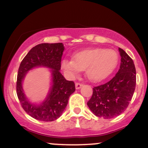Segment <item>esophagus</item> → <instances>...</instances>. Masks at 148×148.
Masks as SVG:
<instances>
[{"label":"esophagus","instance_id":"1","mask_svg":"<svg viewBox=\"0 0 148 148\" xmlns=\"http://www.w3.org/2000/svg\"><path fill=\"white\" fill-rule=\"evenodd\" d=\"M75 86H76V89H79V88H81V87L83 86V84H81V83H76L75 84Z\"/></svg>","mask_w":148,"mask_h":148}]
</instances>
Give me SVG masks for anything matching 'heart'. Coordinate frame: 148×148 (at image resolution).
I'll return each mask as SVG.
<instances>
[{"mask_svg": "<svg viewBox=\"0 0 148 148\" xmlns=\"http://www.w3.org/2000/svg\"><path fill=\"white\" fill-rule=\"evenodd\" d=\"M118 62V55L115 51L95 49L77 53L73 56V60L64 59L61 67L69 77H75L80 70H84L90 81L97 82L109 75Z\"/></svg>", "mask_w": 148, "mask_h": 148, "instance_id": "obj_1", "label": "heart"}]
</instances>
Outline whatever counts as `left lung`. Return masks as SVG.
Listing matches in <instances>:
<instances>
[{
  "mask_svg": "<svg viewBox=\"0 0 148 148\" xmlns=\"http://www.w3.org/2000/svg\"><path fill=\"white\" fill-rule=\"evenodd\" d=\"M121 56L120 69L113 79L93 88L92 95L87 104L96 116L111 119L126 110L132 100L136 83L134 61L123 49L119 48Z\"/></svg>",
  "mask_w": 148,
  "mask_h": 148,
  "instance_id": "obj_1",
  "label": "left lung"
}]
</instances>
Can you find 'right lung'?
Wrapping results in <instances>:
<instances>
[{"label":"right lung","mask_w":148,"mask_h":148,"mask_svg":"<svg viewBox=\"0 0 148 148\" xmlns=\"http://www.w3.org/2000/svg\"><path fill=\"white\" fill-rule=\"evenodd\" d=\"M62 43H43L30 50L20 64L16 81V94L23 110L32 118L44 122L57 120L63 113L69 97L75 91L74 81H67L60 70L64 51ZM36 66L52 69V86L41 105L30 103L23 92L22 81L25 74Z\"/></svg>","instance_id":"add662e5"}]
</instances>
